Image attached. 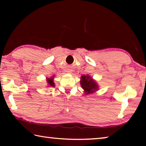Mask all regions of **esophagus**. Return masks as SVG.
I'll use <instances>...</instances> for the list:
<instances>
[{
    "instance_id": "34e87169",
    "label": "esophagus",
    "mask_w": 146,
    "mask_h": 146,
    "mask_svg": "<svg viewBox=\"0 0 146 146\" xmlns=\"http://www.w3.org/2000/svg\"><path fill=\"white\" fill-rule=\"evenodd\" d=\"M68 73H71V70H69L68 71Z\"/></svg>"
}]
</instances>
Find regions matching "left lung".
<instances>
[{
  "instance_id": "1",
  "label": "left lung",
  "mask_w": 146,
  "mask_h": 146,
  "mask_svg": "<svg viewBox=\"0 0 146 146\" xmlns=\"http://www.w3.org/2000/svg\"><path fill=\"white\" fill-rule=\"evenodd\" d=\"M81 87L84 91L86 95H89L96 92L98 90V85L91 76L84 75L80 78Z\"/></svg>"
}]
</instances>
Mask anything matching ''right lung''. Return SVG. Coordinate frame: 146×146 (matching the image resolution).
Returning a JSON list of instances; mask_svg holds the SVG:
<instances>
[{
	"label": "right lung",
	"mask_w": 146,
	"mask_h": 146,
	"mask_svg": "<svg viewBox=\"0 0 146 146\" xmlns=\"http://www.w3.org/2000/svg\"><path fill=\"white\" fill-rule=\"evenodd\" d=\"M55 75H53L50 78H47V83H48V87H55V83H54V78H55Z\"/></svg>",
	"instance_id": "1"
}]
</instances>
